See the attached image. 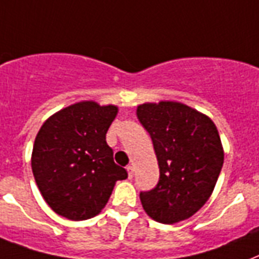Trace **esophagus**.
Segmentation results:
<instances>
[{"label":"esophagus","instance_id":"esophagus-1","mask_svg":"<svg viewBox=\"0 0 259 259\" xmlns=\"http://www.w3.org/2000/svg\"><path fill=\"white\" fill-rule=\"evenodd\" d=\"M134 170H135V169H134V166H132V165H130V166H127V171H128V177H130V178H132V177H134Z\"/></svg>","mask_w":259,"mask_h":259}]
</instances>
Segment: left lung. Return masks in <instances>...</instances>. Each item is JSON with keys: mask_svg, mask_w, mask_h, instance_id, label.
Wrapping results in <instances>:
<instances>
[{"mask_svg": "<svg viewBox=\"0 0 259 259\" xmlns=\"http://www.w3.org/2000/svg\"><path fill=\"white\" fill-rule=\"evenodd\" d=\"M136 116L150 134L159 181L140 192L147 215L174 224L194 215L209 198L223 167L219 132L208 116L176 101L143 104Z\"/></svg>", "mask_w": 259, "mask_h": 259, "instance_id": "1", "label": "left lung"}]
</instances>
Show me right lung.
Wrapping results in <instances>:
<instances>
[{"label": "right lung", "instance_id": "add662e5", "mask_svg": "<svg viewBox=\"0 0 259 259\" xmlns=\"http://www.w3.org/2000/svg\"><path fill=\"white\" fill-rule=\"evenodd\" d=\"M116 115L113 105L77 102L46 120L37 132L32 171L40 193L58 215L70 220L98 215L115 182L128 177L113 161L105 138Z\"/></svg>", "mask_w": 259, "mask_h": 259}]
</instances>
